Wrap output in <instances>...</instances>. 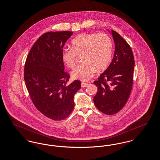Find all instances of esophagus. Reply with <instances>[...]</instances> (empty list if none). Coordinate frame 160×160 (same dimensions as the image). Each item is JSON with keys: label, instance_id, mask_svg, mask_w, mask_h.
Instances as JSON below:
<instances>
[{"label": "esophagus", "instance_id": "34e87169", "mask_svg": "<svg viewBox=\"0 0 160 160\" xmlns=\"http://www.w3.org/2000/svg\"><path fill=\"white\" fill-rule=\"evenodd\" d=\"M88 86V83H84V82L82 83V88H85V87H87Z\"/></svg>", "mask_w": 160, "mask_h": 160}]
</instances>
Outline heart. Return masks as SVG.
Segmentation results:
<instances>
[{"instance_id":"1","label":"heart","mask_w":160,"mask_h":160,"mask_svg":"<svg viewBox=\"0 0 160 160\" xmlns=\"http://www.w3.org/2000/svg\"><path fill=\"white\" fill-rule=\"evenodd\" d=\"M72 48L64 49L62 60L68 68H74L77 55H82L83 63L71 73L74 78L89 80L95 71L105 70L110 64L112 55V43L105 33H82L71 42Z\"/></svg>"}]
</instances>
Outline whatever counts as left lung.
I'll return each instance as SVG.
<instances>
[{"label": "left lung", "mask_w": 160, "mask_h": 160, "mask_svg": "<svg viewBox=\"0 0 160 160\" xmlns=\"http://www.w3.org/2000/svg\"><path fill=\"white\" fill-rule=\"evenodd\" d=\"M111 33L115 43L114 58L108 68L93 83L98 88L94 103L107 115L117 113L127 102L132 89L134 65L130 45L118 32L112 30Z\"/></svg>", "instance_id": "obj_1"}]
</instances>
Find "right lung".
<instances>
[{"instance_id": "obj_1", "label": "right lung", "mask_w": 160, "mask_h": 160, "mask_svg": "<svg viewBox=\"0 0 160 160\" xmlns=\"http://www.w3.org/2000/svg\"><path fill=\"white\" fill-rule=\"evenodd\" d=\"M72 32H50L42 35L26 59L24 77L32 103L53 120H62L74 108V96L81 88L80 80L67 84L70 74L64 71L61 53Z\"/></svg>"}]
</instances>
